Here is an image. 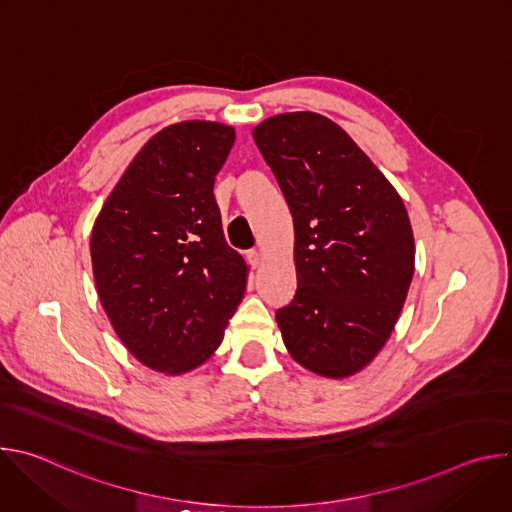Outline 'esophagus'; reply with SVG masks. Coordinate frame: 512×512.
<instances>
[{
  "label": "esophagus",
  "instance_id": "obj_1",
  "mask_svg": "<svg viewBox=\"0 0 512 512\" xmlns=\"http://www.w3.org/2000/svg\"><path fill=\"white\" fill-rule=\"evenodd\" d=\"M245 257H247V261H249V265H251L253 269H257V267L261 265V253H259V251L251 249V251L245 253Z\"/></svg>",
  "mask_w": 512,
  "mask_h": 512
}]
</instances>
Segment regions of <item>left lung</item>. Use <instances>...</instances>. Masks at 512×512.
Wrapping results in <instances>:
<instances>
[{
  "label": "left lung",
  "mask_w": 512,
  "mask_h": 512,
  "mask_svg": "<svg viewBox=\"0 0 512 512\" xmlns=\"http://www.w3.org/2000/svg\"><path fill=\"white\" fill-rule=\"evenodd\" d=\"M253 139L294 218L296 296L275 314L304 369L344 379L389 340L415 269L407 208L354 139L320 113L265 119Z\"/></svg>",
  "instance_id": "left-lung-1"
}]
</instances>
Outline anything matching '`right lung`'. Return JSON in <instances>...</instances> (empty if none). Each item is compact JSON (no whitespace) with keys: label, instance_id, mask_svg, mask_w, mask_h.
Wrapping results in <instances>:
<instances>
[{"label":"right lung","instance_id":"obj_1","mask_svg":"<svg viewBox=\"0 0 512 512\" xmlns=\"http://www.w3.org/2000/svg\"><path fill=\"white\" fill-rule=\"evenodd\" d=\"M235 143L216 121H182L137 152L91 235L103 310L145 367L182 375L221 346L249 267L227 245L214 178Z\"/></svg>","mask_w":512,"mask_h":512}]
</instances>
